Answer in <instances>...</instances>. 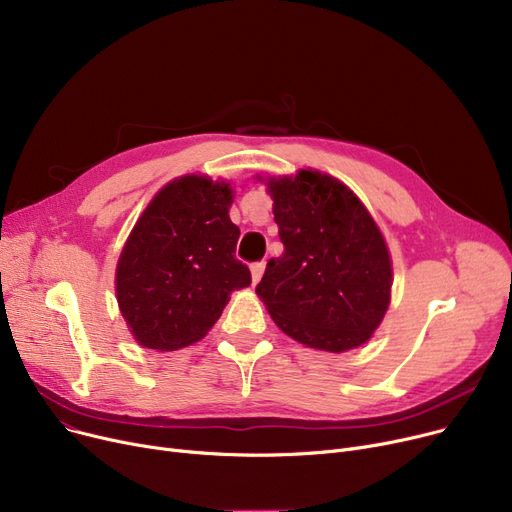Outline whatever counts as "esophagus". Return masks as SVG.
Here are the masks:
<instances>
[{
  "instance_id": "esophagus-1",
  "label": "esophagus",
  "mask_w": 512,
  "mask_h": 512,
  "mask_svg": "<svg viewBox=\"0 0 512 512\" xmlns=\"http://www.w3.org/2000/svg\"><path fill=\"white\" fill-rule=\"evenodd\" d=\"M263 272H265V263H263V261H257V263H253V265H251V278H253V284H257V282L261 280Z\"/></svg>"
}]
</instances>
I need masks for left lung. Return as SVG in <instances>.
<instances>
[{
    "label": "left lung",
    "instance_id": "left-lung-1",
    "mask_svg": "<svg viewBox=\"0 0 512 512\" xmlns=\"http://www.w3.org/2000/svg\"><path fill=\"white\" fill-rule=\"evenodd\" d=\"M267 186L284 253L267 261L255 292L276 326L330 353L367 342L390 303L382 232L353 191L328 174L301 170Z\"/></svg>",
    "mask_w": 512,
    "mask_h": 512
}]
</instances>
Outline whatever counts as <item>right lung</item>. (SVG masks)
<instances>
[{
  "instance_id": "1",
  "label": "right lung",
  "mask_w": 512,
  "mask_h": 512,
  "mask_svg": "<svg viewBox=\"0 0 512 512\" xmlns=\"http://www.w3.org/2000/svg\"><path fill=\"white\" fill-rule=\"evenodd\" d=\"M230 203L228 184L184 176L161 188L130 232L116 294L139 344L176 351L201 340L228 294L251 284L249 267L234 257L240 230Z\"/></svg>"
}]
</instances>
